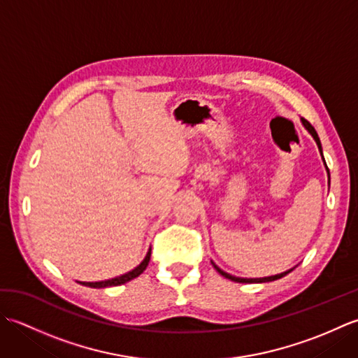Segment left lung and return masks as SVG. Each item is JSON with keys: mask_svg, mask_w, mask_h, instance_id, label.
<instances>
[{"mask_svg": "<svg viewBox=\"0 0 358 358\" xmlns=\"http://www.w3.org/2000/svg\"><path fill=\"white\" fill-rule=\"evenodd\" d=\"M301 121H303V124H305V127L308 129L309 131V134L314 136V140H315V143H317V146H318V149H320V154H322V143H320V138H318V135H317V132H315V129L313 127V124L309 123L308 120H305V118H301ZM322 157H323V154H322ZM323 162H324V158H323ZM326 164V163H324ZM326 169H328V166H326ZM328 172H329V169H328ZM214 264V263H212ZM214 268L218 271V273H222L223 277H226V278H229V280H232V281H237V283H266V281H273V280H278V278H281V277H285V275H287L289 272L291 271H286V272H283V273H278V275H272V277H264V278H238V277H232V275H229V273H226V272H223L222 269L218 268V266H215L214 264Z\"/></svg>", "mask_w": 358, "mask_h": 358, "instance_id": "8db88e82", "label": "left lung"}]
</instances>
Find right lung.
Wrapping results in <instances>:
<instances>
[{"label":"right lung","instance_id":"add662e5","mask_svg":"<svg viewBox=\"0 0 358 358\" xmlns=\"http://www.w3.org/2000/svg\"><path fill=\"white\" fill-rule=\"evenodd\" d=\"M149 260H150V249H149V252H148L146 258H144V260H143L138 266H136V268H135L134 271L124 273V275H120V277H115V278H112V280L95 281V283H89V281H81V285L89 286V287H108V286H120V285H124V283H127V281H131V280L138 277L140 273H143L144 269L148 268Z\"/></svg>","mask_w":358,"mask_h":358}]
</instances>
